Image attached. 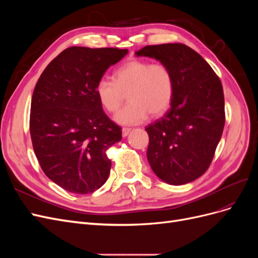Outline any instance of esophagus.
<instances>
[{
	"instance_id": "1",
	"label": "esophagus",
	"mask_w": 258,
	"mask_h": 258,
	"mask_svg": "<svg viewBox=\"0 0 258 258\" xmlns=\"http://www.w3.org/2000/svg\"><path fill=\"white\" fill-rule=\"evenodd\" d=\"M131 131V128H122V130H121V132H122V137L124 138V137H127L128 135H129V132Z\"/></svg>"
}]
</instances>
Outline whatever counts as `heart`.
<instances>
[{"instance_id":"b5f03b06","label":"heart","mask_w":258,"mask_h":258,"mask_svg":"<svg viewBox=\"0 0 258 258\" xmlns=\"http://www.w3.org/2000/svg\"><path fill=\"white\" fill-rule=\"evenodd\" d=\"M113 80L101 79L96 85V96L108 113L118 110L128 92L126 106L116 113L114 119L120 124H137L148 114H165L173 101L175 82L172 70L162 62L130 59L115 70Z\"/></svg>"}]
</instances>
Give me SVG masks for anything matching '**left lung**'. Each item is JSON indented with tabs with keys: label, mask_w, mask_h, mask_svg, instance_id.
Here are the masks:
<instances>
[{
	"label": "left lung",
	"mask_w": 258,
	"mask_h": 258,
	"mask_svg": "<svg viewBox=\"0 0 258 258\" xmlns=\"http://www.w3.org/2000/svg\"><path fill=\"white\" fill-rule=\"evenodd\" d=\"M136 54L166 63L175 82L170 110L145 128L150 138L147 160L163 182H192L210 167L224 130L220 77L197 51L184 44L148 45Z\"/></svg>",
	"instance_id": "8db88e82"
}]
</instances>
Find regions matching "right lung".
Masks as SVG:
<instances>
[{
    "mask_svg": "<svg viewBox=\"0 0 258 258\" xmlns=\"http://www.w3.org/2000/svg\"><path fill=\"white\" fill-rule=\"evenodd\" d=\"M127 49L69 47L46 67L31 100L30 135L44 173L74 194L99 189L110 174L106 151L121 128L102 110L96 85Z\"/></svg>",
    "mask_w": 258,
    "mask_h": 258,
    "instance_id": "add662e5",
    "label": "right lung"
}]
</instances>
